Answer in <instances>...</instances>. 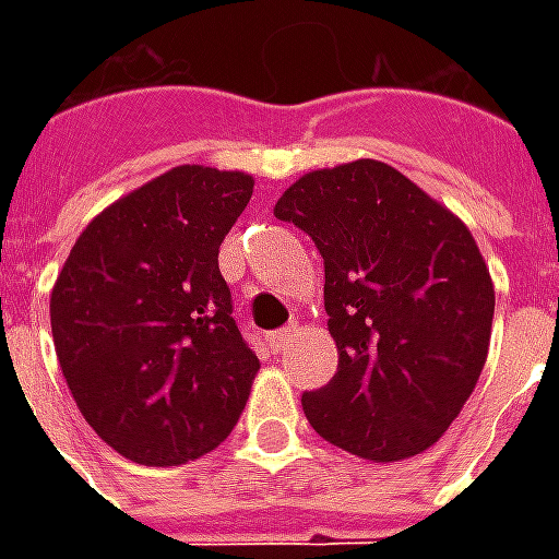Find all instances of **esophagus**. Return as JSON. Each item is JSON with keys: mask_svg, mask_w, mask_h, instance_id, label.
<instances>
[{"mask_svg": "<svg viewBox=\"0 0 559 559\" xmlns=\"http://www.w3.org/2000/svg\"><path fill=\"white\" fill-rule=\"evenodd\" d=\"M296 332H299V326H296V323L278 329V332H272V335H269V347H272V353L284 350V347L290 344V338L296 335Z\"/></svg>", "mask_w": 559, "mask_h": 559, "instance_id": "34e87169", "label": "esophagus"}]
</instances>
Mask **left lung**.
Instances as JSON below:
<instances>
[{
    "instance_id": "left-lung-1",
    "label": "left lung",
    "mask_w": 559,
    "mask_h": 559,
    "mask_svg": "<svg viewBox=\"0 0 559 559\" xmlns=\"http://www.w3.org/2000/svg\"><path fill=\"white\" fill-rule=\"evenodd\" d=\"M326 263L338 374L305 392L323 440L365 461L421 455L488 359L493 281L467 224L383 160L299 176L275 203Z\"/></svg>"
}]
</instances>
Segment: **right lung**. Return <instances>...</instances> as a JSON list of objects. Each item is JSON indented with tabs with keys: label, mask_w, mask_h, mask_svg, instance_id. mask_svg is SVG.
Listing matches in <instances>:
<instances>
[{
	"label": "right lung",
	"mask_w": 559,
	"mask_h": 559,
	"mask_svg": "<svg viewBox=\"0 0 559 559\" xmlns=\"http://www.w3.org/2000/svg\"><path fill=\"white\" fill-rule=\"evenodd\" d=\"M254 176L182 164L80 233L50 293L78 411L119 455L179 467L227 440L260 362L233 320L218 248Z\"/></svg>",
	"instance_id": "add662e5"
}]
</instances>
